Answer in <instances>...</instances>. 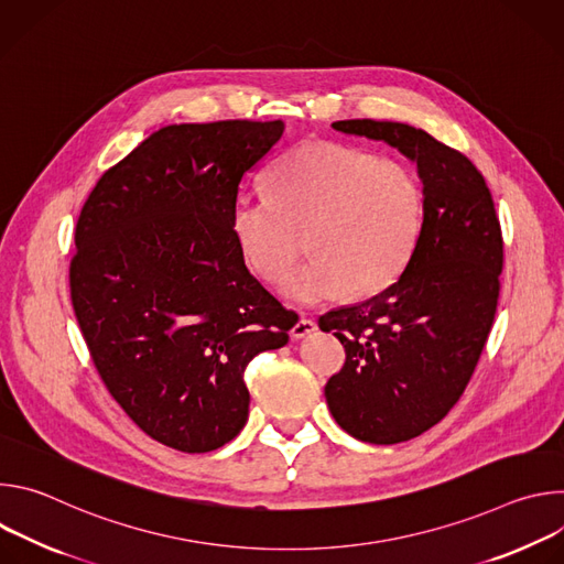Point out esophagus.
<instances>
[{
    "mask_svg": "<svg viewBox=\"0 0 564 564\" xmlns=\"http://www.w3.org/2000/svg\"><path fill=\"white\" fill-rule=\"evenodd\" d=\"M316 330V321H312V318H305V316H301L296 324L292 326V330H290V335L294 337V339H303V337H307V335H312Z\"/></svg>",
    "mask_w": 564,
    "mask_h": 564,
    "instance_id": "34e87169",
    "label": "esophagus"
}]
</instances>
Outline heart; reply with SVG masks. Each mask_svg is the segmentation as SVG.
<instances>
[{"mask_svg": "<svg viewBox=\"0 0 564 564\" xmlns=\"http://www.w3.org/2000/svg\"><path fill=\"white\" fill-rule=\"evenodd\" d=\"M270 196H238L229 227L246 263L281 281L303 250L283 294L310 305L348 292L388 290L411 263L424 229L426 198L417 174L394 158L312 140L283 153L268 174Z\"/></svg>", "mask_w": 564, "mask_h": 564, "instance_id": "b5f03b06", "label": "heart"}]
</instances>
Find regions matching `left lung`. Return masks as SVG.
<instances>
[{"label": "left lung", "instance_id": "obj_1", "mask_svg": "<svg viewBox=\"0 0 564 564\" xmlns=\"http://www.w3.org/2000/svg\"><path fill=\"white\" fill-rule=\"evenodd\" d=\"M417 165L426 212L417 250L388 290L318 316L346 348L326 383L337 424L368 444H399L435 426L462 397L500 299L502 229L485 176L457 149L404 122L339 120Z\"/></svg>", "mask_w": 564, "mask_h": 564}]
</instances>
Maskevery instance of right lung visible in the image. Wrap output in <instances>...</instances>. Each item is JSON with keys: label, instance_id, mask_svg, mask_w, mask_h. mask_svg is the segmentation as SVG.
Instances as JSON below:
<instances>
[{"label": "right lung", "instance_id": "obj_1", "mask_svg": "<svg viewBox=\"0 0 564 564\" xmlns=\"http://www.w3.org/2000/svg\"><path fill=\"white\" fill-rule=\"evenodd\" d=\"M281 120L170 124L107 170L75 225L70 303L94 366L155 442L209 453L248 422V364L288 344L229 216Z\"/></svg>", "mask_w": 564, "mask_h": 564}]
</instances>
